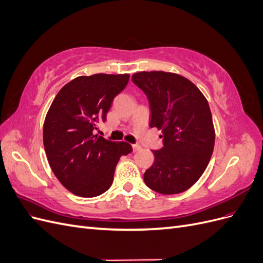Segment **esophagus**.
I'll return each instance as SVG.
<instances>
[{
	"label": "esophagus",
	"mask_w": 263,
	"mask_h": 263,
	"mask_svg": "<svg viewBox=\"0 0 263 263\" xmlns=\"http://www.w3.org/2000/svg\"><path fill=\"white\" fill-rule=\"evenodd\" d=\"M141 149V147L139 145H133V151L136 153V151H139Z\"/></svg>",
	"instance_id": "obj_1"
}]
</instances>
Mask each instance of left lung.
Returning <instances> with one entry per match:
<instances>
[{
	"label": "left lung",
	"instance_id": "left-lung-1",
	"mask_svg": "<svg viewBox=\"0 0 263 263\" xmlns=\"http://www.w3.org/2000/svg\"><path fill=\"white\" fill-rule=\"evenodd\" d=\"M133 82L147 95L150 127L161 129L163 147L144 181L161 194L182 193L201 178L214 150L215 130L208 100L186 78L164 71H141Z\"/></svg>",
	"mask_w": 263,
	"mask_h": 263
}]
</instances>
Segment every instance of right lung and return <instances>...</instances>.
<instances>
[{
    "instance_id": "right-lung-1",
    "label": "right lung",
    "mask_w": 263,
    "mask_h": 263,
    "mask_svg": "<svg viewBox=\"0 0 263 263\" xmlns=\"http://www.w3.org/2000/svg\"><path fill=\"white\" fill-rule=\"evenodd\" d=\"M128 80L127 73L78 77L51 103L44 123V147L54 176L74 195L94 197L106 192L119 158L133 151L128 142L94 135Z\"/></svg>"
}]
</instances>
